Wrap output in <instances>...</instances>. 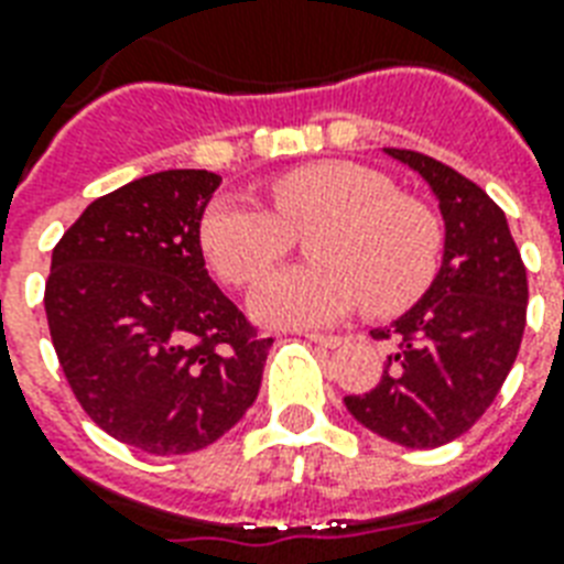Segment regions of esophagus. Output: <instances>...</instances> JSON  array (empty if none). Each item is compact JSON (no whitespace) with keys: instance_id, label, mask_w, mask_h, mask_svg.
<instances>
[{"instance_id":"obj_1","label":"esophagus","mask_w":564,"mask_h":564,"mask_svg":"<svg viewBox=\"0 0 564 564\" xmlns=\"http://www.w3.org/2000/svg\"><path fill=\"white\" fill-rule=\"evenodd\" d=\"M310 339V343L316 345H325V348H339V345L345 343L343 334H304Z\"/></svg>"}]
</instances>
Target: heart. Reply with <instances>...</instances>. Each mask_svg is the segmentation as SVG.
Instances as JSON below:
<instances>
[{"label": "heart", "instance_id": "b5f03b06", "mask_svg": "<svg viewBox=\"0 0 564 564\" xmlns=\"http://www.w3.org/2000/svg\"><path fill=\"white\" fill-rule=\"evenodd\" d=\"M274 210L221 195L202 219V251L221 281L246 286L278 263L292 234H310L313 265L269 272L248 295L265 327H316L366 310L389 316L424 295L442 260V225L360 163L327 161L272 181Z\"/></svg>", "mask_w": 564, "mask_h": 564}]
</instances>
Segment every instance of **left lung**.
Here are the masks:
<instances>
[{
  "label": "left lung",
  "mask_w": 564,
  "mask_h": 564,
  "mask_svg": "<svg viewBox=\"0 0 564 564\" xmlns=\"http://www.w3.org/2000/svg\"><path fill=\"white\" fill-rule=\"evenodd\" d=\"M419 172L445 221L442 265L427 292L375 339L394 343L380 383L348 394L362 427L403 447H438L489 410L521 348L527 269L507 216L474 181L427 154L383 149Z\"/></svg>",
  "instance_id": "obj_1"
}]
</instances>
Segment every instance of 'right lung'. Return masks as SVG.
Returning <instances> with one entry per match:
<instances>
[{
  "label": "right lung",
  "mask_w": 564,
  "mask_h": 564,
  "mask_svg": "<svg viewBox=\"0 0 564 564\" xmlns=\"http://www.w3.org/2000/svg\"><path fill=\"white\" fill-rule=\"evenodd\" d=\"M221 178L166 170L101 195L52 251L46 318L84 412L154 456L193 454L257 401L272 339L210 281L202 216Z\"/></svg>",
  "instance_id": "add662e5"
}]
</instances>
